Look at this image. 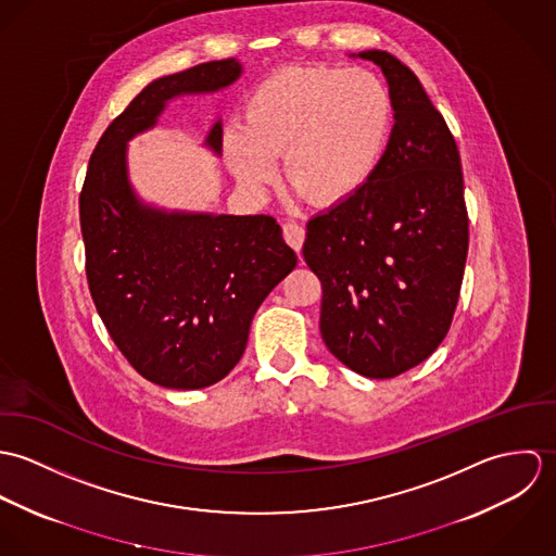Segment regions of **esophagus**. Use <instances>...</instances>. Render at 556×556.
<instances>
[{"label": "esophagus", "mask_w": 556, "mask_h": 556, "mask_svg": "<svg viewBox=\"0 0 556 556\" xmlns=\"http://www.w3.org/2000/svg\"><path fill=\"white\" fill-rule=\"evenodd\" d=\"M282 233H285L287 243H289L293 250H298V252L302 250L304 238H306V231H304L302 225H298V223H287V225L282 227Z\"/></svg>", "instance_id": "34e87169"}]
</instances>
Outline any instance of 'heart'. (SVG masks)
I'll list each match as a JSON object with an SVG mask.
<instances>
[{
    "mask_svg": "<svg viewBox=\"0 0 556 556\" xmlns=\"http://www.w3.org/2000/svg\"><path fill=\"white\" fill-rule=\"evenodd\" d=\"M394 98L364 68L289 66L258 80L243 128L225 137L227 164L250 192H265L282 159L285 179L318 207L362 194L379 173L394 132Z\"/></svg>",
    "mask_w": 556,
    "mask_h": 556,
    "instance_id": "heart-1",
    "label": "heart"
}]
</instances>
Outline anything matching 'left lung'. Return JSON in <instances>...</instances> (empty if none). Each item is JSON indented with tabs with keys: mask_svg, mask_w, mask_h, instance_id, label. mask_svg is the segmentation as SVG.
<instances>
[{
	"mask_svg": "<svg viewBox=\"0 0 556 556\" xmlns=\"http://www.w3.org/2000/svg\"><path fill=\"white\" fill-rule=\"evenodd\" d=\"M396 119L386 160L355 199L308 220L304 258L323 287L320 336L336 359L392 379L443 342L458 304L469 218L460 154L415 73L388 51Z\"/></svg>",
	"mask_w": 556,
	"mask_h": 556,
	"instance_id": "8db88e82",
	"label": "left lung"
}]
</instances>
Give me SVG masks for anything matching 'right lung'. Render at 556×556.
<instances>
[{
	"label": "right lung",
	"mask_w": 556,
	"mask_h": 556,
	"mask_svg": "<svg viewBox=\"0 0 556 556\" xmlns=\"http://www.w3.org/2000/svg\"><path fill=\"white\" fill-rule=\"evenodd\" d=\"M241 73L229 58L152 80L100 137L80 192L96 311L132 368L168 390L223 381L245 351L254 313L298 265L271 216L166 210L130 181L128 143L159 124L168 102L218 93ZM203 146L220 159L223 119Z\"/></svg>",
	"instance_id": "right-lung-1"
}]
</instances>
